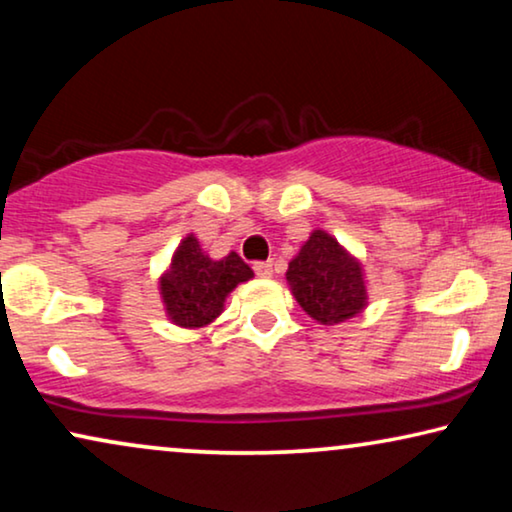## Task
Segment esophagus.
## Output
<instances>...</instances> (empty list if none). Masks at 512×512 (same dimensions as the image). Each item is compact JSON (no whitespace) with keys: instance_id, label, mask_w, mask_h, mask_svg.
Segmentation results:
<instances>
[{"instance_id":"1","label":"esophagus","mask_w":512,"mask_h":512,"mask_svg":"<svg viewBox=\"0 0 512 512\" xmlns=\"http://www.w3.org/2000/svg\"><path fill=\"white\" fill-rule=\"evenodd\" d=\"M254 272L258 277H272V261H258L254 263Z\"/></svg>"}]
</instances>
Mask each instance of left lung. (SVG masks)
I'll use <instances>...</instances> for the list:
<instances>
[{"label":"left lung","instance_id":"left-lung-1","mask_svg":"<svg viewBox=\"0 0 512 512\" xmlns=\"http://www.w3.org/2000/svg\"><path fill=\"white\" fill-rule=\"evenodd\" d=\"M286 282L298 305L319 324L333 326L366 310V272L326 230H312L289 263Z\"/></svg>","mask_w":512,"mask_h":512}]
</instances>
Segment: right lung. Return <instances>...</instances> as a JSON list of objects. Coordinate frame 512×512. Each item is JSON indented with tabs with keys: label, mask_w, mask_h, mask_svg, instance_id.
Wrapping results in <instances>:
<instances>
[{
	"label": "right lung",
	"mask_w": 512,
	"mask_h": 512,
	"mask_svg": "<svg viewBox=\"0 0 512 512\" xmlns=\"http://www.w3.org/2000/svg\"><path fill=\"white\" fill-rule=\"evenodd\" d=\"M251 277L254 270L235 251L214 261L200 247L198 237L188 233L158 282L167 319L181 328L212 324L223 312L228 293Z\"/></svg>",
	"instance_id": "obj_1"
}]
</instances>
